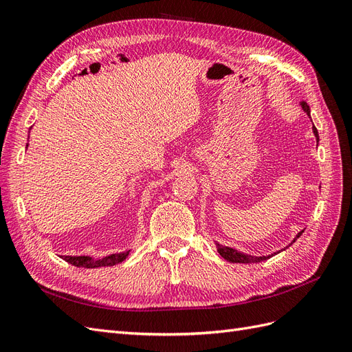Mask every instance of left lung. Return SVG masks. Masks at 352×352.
Here are the masks:
<instances>
[{"label": "left lung", "instance_id": "8db88e82", "mask_svg": "<svg viewBox=\"0 0 352 352\" xmlns=\"http://www.w3.org/2000/svg\"><path fill=\"white\" fill-rule=\"evenodd\" d=\"M300 105H301V109L307 113V116L310 117V107H308V104L302 101ZM313 133H314L316 140H317V142H318V132H317V129H316V126H314V124H313ZM302 232H304V230L298 232V235L294 238V241H292L289 245H287V247H291V245H292L298 238H300V236L302 235ZM214 243H216L217 252L221 255L223 258L228 260L229 263H245V264H250V263H260V261H264V260H269L270 257H273V255L279 254L280 251H283V250H286V248H287V247H286V248H283V250H279V251H276V252L269 254V255H251V254H245V252H242V251H238L236 248L225 247V245L219 243L217 241H214Z\"/></svg>", "mask_w": 352, "mask_h": 352}]
</instances>
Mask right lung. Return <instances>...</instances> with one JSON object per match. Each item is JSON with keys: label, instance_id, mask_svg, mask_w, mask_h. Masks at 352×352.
Segmentation results:
<instances>
[{"label": "right lung", "instance_id": "right-lung-1", "mask_svg": "<svg viewBox=\"0 0 352 352\" xmlns=\"http://www.w3.org/2000/svg\"><path fill=\"white\" fill-rule=\"evenodd\" d=\"M32 129V127H30ZM29 144H26L28 148ZM131 250L123 251V252H116V254H109L104 255V257L95 258L92 255H65L63 260L76 265V267H85V269H98V267H110V265H116L122 261H124L129 255Z\"/></svg>", "mask_w": 352, "mask_h": 352}]
</instances>
